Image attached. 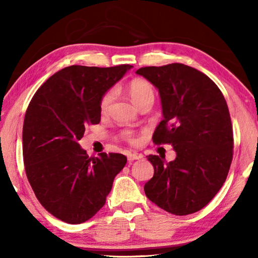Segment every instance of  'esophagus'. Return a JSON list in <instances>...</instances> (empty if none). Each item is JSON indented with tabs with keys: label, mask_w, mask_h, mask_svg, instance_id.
Wrapping results in <instances>:
<instances>
[{
	"label": "esophagus",
	"mask_w": 258,
	"mask_h": 258,
	"mask_svg": "<svg viewBox=\"0 0 258 258\" xmlns=\"http://www.w3.org/2000/svg\"><path fill=\"white\" fill-rule=\"evenodd\" d=\"M127 159L130 160V161H133V160H137V159H140V158H142V155H139V154H135V152H127Z\"/></svg>",
	"instance_id": "34e87169"
}]
</instances>
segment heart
<instances>
[{"label": "heart", "mask_w": 258, "mask_h": 258, "mask_svg": "<svg viewBox=\"0 0 258 258\" xmlns=\"http://www.w3.org/2000/svg\"><path fill=\"white\" fill-rule=\"evenodd\" d=\"M127 92L130 94L131 99L133 100V102L137 104V106H141L142 103H145L147 101H152L154 102L155 100V87L151 84L150 82H148L146 80H141V78H137V80H133L130 83V85L127 87ZM115 99V92L112 90L108 91V92L104 93L102 95L101 100H100V111L102 113H106L109 108H110L111 103ZM123 138L128 141L130 143L134 145L135 143V139L132 132L130 131H125L123 132Z\"/></svg>", "instance_id": "1"}]
</instances>
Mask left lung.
I'll use <instances>...</instances> for the list:
<instances>
[{"instance_id":"8db88e82","label":"left lung","mask_w":258,"mask_h":258,"mask_svg":"<svg viewBox=\"0 0 258 258\" xmlns=\"http://www.w3.org/2000/svg\"><path fill=\"white\" fill-rule=\"evenodd\" d=\"M138 75L160 95L163 120L152 137L172 145L176 158L149 155L155 173L145 185L152 203L174 215H189L215 197L228 176L233 155V131L228 104L211 78L183 63L143 67Z\"/></svg>"}]
</instances>
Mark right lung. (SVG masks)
I'll use <instances>...</instances> for the list:
<instances>
[{
	"label": "right lung",
	"instance_id": "add662e5",
	"mask_svg": "<svg viewBox=\"0 0 258 258\" xmlns=\"http://www.w3.org/2000/svg\"><path fill=\"white\" fill-rule=\"evenodd\" d=\"M131 68L61 69L36 91L26 111V175L42 206L66 223H83L103 207L113 178L127 161L112 152L89 157L78 141L87 125L100 123L102 95Z\"/></svg>",
	"mask_w": 258,
	"mask_h": 258
}]
</instances>
